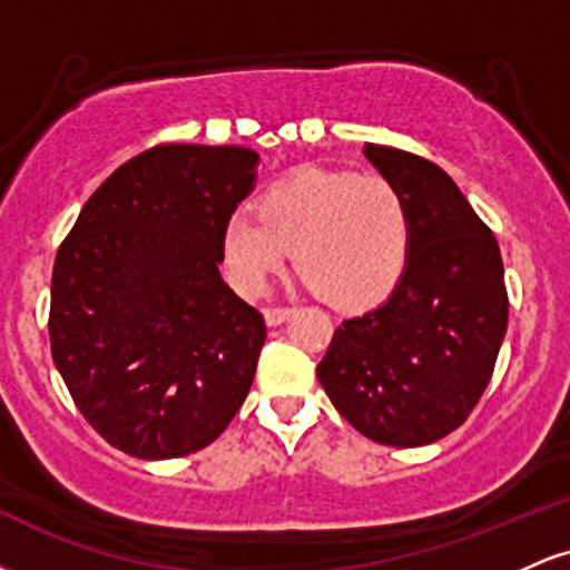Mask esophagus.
Listing matches in <instances>:
<instances>
[{
  "mask_svg": "<svg viewBox=\"0 0 570 570\" xmlns=\"http://www.w3.org/2000/svg\"><path fill=\"white\" fill-rule=\"evenodd\" d=\"M292 313H294L292 307H265L263 316H265L267 326H278V324H284Z\"/></svg>",
  "mask_w": 570,
  "mask_h": 570,
  "instance_id": "esophagus-1",
  "label": "esophagus"
}]
</instances>
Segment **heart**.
Instances as JSON below:
<instances>
[{"instance_id": "1", "label": "heart", "mask_w": 570, "mask_h": 570, "mask_svg": "<svg viewBox=\"0 0 570 570\" xmlns=\"http://www.w3.org/2000/svg\"><path fill=\"white\" fill-rule=\"evenodd\" d=\"M410 240V203L394 181L305 168L273 187L259 212L235 208L225 222L222 252L244 294L263 292L294 248L297 267L326 303L364 307L402 278Z\"/></svg>"}]
</instances>
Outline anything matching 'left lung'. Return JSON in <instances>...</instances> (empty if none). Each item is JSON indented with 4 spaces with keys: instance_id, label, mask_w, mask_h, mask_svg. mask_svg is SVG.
Listing matches in <instances>:
<instances>
[{
    "instance_id": "8db88e82",
    "label": "left lung",
    "mask_w": 570,
    "mask_h": 570,
    "mask_svg": "<svg viewBox=\"0 0 570 570\" xmlns=\"http://www.w3.org/2000/svg\"><path fill=\"white\" fill-rule=\"evenodd\" d=\"M364 158L410 203V257L385 303L337 326L316 375L358 434L423 448L466 421L493 375L509 318L501 252L440 166L377 144Z\"/></svg>"
}]
</instances>
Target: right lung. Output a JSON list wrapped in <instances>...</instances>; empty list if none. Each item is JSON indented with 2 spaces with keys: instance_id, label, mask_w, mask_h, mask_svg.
Wrapping results in <instances>:
<instances>
[{
  "instance_id": "right-lung-1",
  "label": "right lung",
  "mask_w": 570,
  "mask_h": 570,
  "mask_svg": "<svg viewBox=\"0 0 570 570\" xmlns=\"http://www.w3.org/2000/svg\"><path fill=\"white\" fill-rule=\"evenodd\" d=\"M257 166L246 147L160 144L90 195L58 248L53 362L85 421L122 453H198L252 389L265 322L219 265Z\"/></svg>"
}]
</instances>
